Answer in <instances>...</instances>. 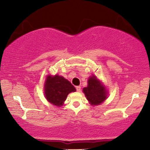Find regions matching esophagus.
Instances as JSON below:
<instances>
[{"instance_id":"obj_1","label":"esophagus","mask_w":150,"mask_h":150,"mask_svg":"<svg viewBox=\"0 0 150 150\" xmlns=\"http://www.w3.org/2000/svg\"><path fill=\"white\" fill-rule=\"evenodd\" d=\"M76 91L78 92H80V91H81V87H80V86H77V87H76Z\"/></svg>"}]
</instances>
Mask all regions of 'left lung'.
Wrapping results in <instances>:
<instances>
[{
    "instance_id": "8db88e82",
    "label": "left lung",
    "mask_w": 150,
    "mask_h": 150,
    "mask_svg": "<svg viewBox=\"0 0 150 150\" xmlns=\"http://www.w3.org/2000/svg\"><path fill=\"white\" fill-rule=\"evenodd\" d=\"M88 85L83 88V93L91 105L102 104L107 98V91L97 78L92 76L88 79Z\"/></svg>"
}]
</instances>
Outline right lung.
Masks as SVG:
<instances>
[{
    "instance_id": "add662e5",
    "label": "right lung",
    "mask_w": 150,
    "mask_h": 150,
    "mask_svg": "<svg viewBox=\"0 0 150 150\" xmlns=\"http://www.w3.org/2000/svg\"><path fill=\"white\" fill-rule=\"evenodd\" d=\"M76 91L75 87L64 77L59 75L47 76L44 84V94L47 100L53 105L61 106L71 92Z\"/></svg>"
}]
</instances>
